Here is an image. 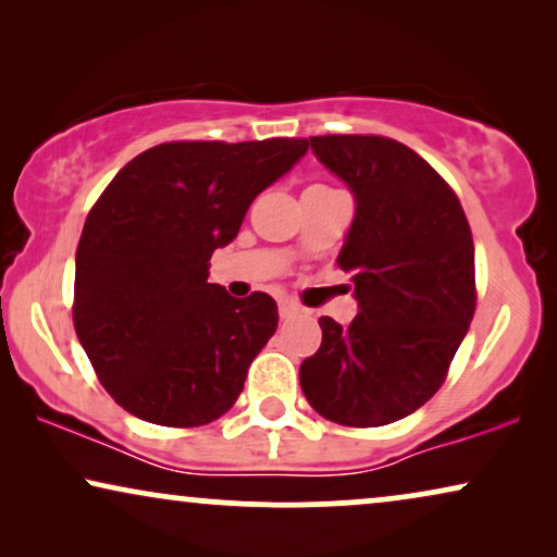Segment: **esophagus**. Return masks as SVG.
Listing matches in <instances>:
<instances>
[{
	"mask_svg": "<svg viewBox=\"0 0 557 557\" xmlns=\"http://www.w3.org/2000/svg\"><path fill=\"white\" fill-rule=\"evenodd\" d=\"M299 307H296V304H292V301H281L278 304V314H281V319H294L296 314H299Z\"/></svg>",
	"mask_w": 557,
	"mask_h": 557,
	"instance_id": "obj_1",
	"label": "esophagus"
}]
</instances>
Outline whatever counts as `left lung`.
Segmentation results:
<instances>
[{
    "label": "left lung",
    "instance_id": "left-lung-1",
    "mask_svg": "<svg viewBox=\"0 0 557 557\" xmlns=\"http://www.w3.org/2000/svg\"><path fill=\"white\" fill-rule=\"evenodd\" d=\"M345 182L355 218L337 263L357 317L319 319L322 347L301 362L309 406L342 425H385L444 383L474 317V240L459 197L433 166L385 136H309Z\"/></svg>",
    "mask_w": 557,
    "mask_h": 557
}]
</instances>
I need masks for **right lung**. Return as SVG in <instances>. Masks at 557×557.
Masks as SVG:
<instances>
[{"label":"right lung","instance_id":"obj_1","mask_svg":"<svg viewBox=\"0 0 557 557\" xmlns=\"http://www.w3.org/2000/svg\"><path fill=\"white\" fill-rule=\"evenodd\" d=\"M307 139L170 141L134 157L88 212L73 322L98 380L141 421L189 429L231 410L273 337L269 294L208 284L210 256Z\"/></svg>","mask_w":557,"mask_h":557}]
</instances>
